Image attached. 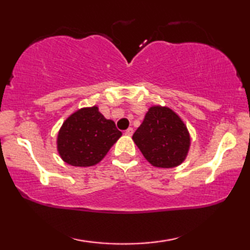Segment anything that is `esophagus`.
<instances>
[{"label":"esophagus","instance_id":"34e87169","mask_svg":"<svg viewBox=\"0 0 250 250\" xmlns=\"http://www.w3.org/2000/svg\"><path fill=\"white\" fill-rule=\"evenodd\" d=\"M126 135H132L133 134V129L132 128H128L125 130V132Z\"/></svg>","mask_w":250,"mask_h":250}]
</instances>
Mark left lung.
Wrapping results in <instances>:
<instances>
[{"label": "left lung", "mask_w": 250, "mask_h": 250, "mask_svg": "<svg viewBox=\"0 0 250 250\" xmlns=\"http://www.w3.org/2000/svg\"><path fill=\"white\" fill-rule=\"evenodd\" d=\"M132 139L145 158L156 167H175L188 155L189 134L184 122L167 107L153 105Z\"/></svg>", "instance_id": "left-lung-1"}]
</instances>
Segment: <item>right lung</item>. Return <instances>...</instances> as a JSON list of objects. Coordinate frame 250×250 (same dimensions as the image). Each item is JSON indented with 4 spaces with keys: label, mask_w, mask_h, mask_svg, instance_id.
Masks as SVG:
<instances>
[{
    "label": "right lung",
    "mask_w": 250,
    "mask_h": 250,
    "mask_svg": "<svg viewBox=\"0 0 250 250\" xmlns=\"http://www.w3.org/2000/svg\"><path fill=\"white\" fill-rule=\"evenodd\" d=\"M121 135L115 122L105 119L98 107L83 108L62 124L57 150L69 166L91 167L104 158Z\"/></svg>",
    "instance_id": "add662e5"
}]
</instances>
